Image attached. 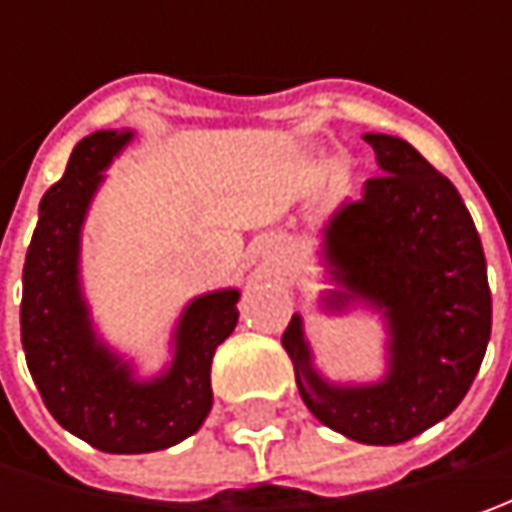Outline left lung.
I'll return each mask as SVG.
<instances>
[{
    "instance_id": "8db88e82",
    "label": "left lung",
    "mask_w": 512,
    "mask_h": 512,
    "mask_svg": "<svg viewBox=\"0 0 512 512\" xmlns=\"http://www.w3.org/2000/svg\"><path fill=\"white\" fill-rule=\"evenodd\" d=\"M384 173L325 230L344 293L384 307L390 373L370 387H330L310 367L299 316L282 333L299 393L330 430L362 444H399L450 416L482 367L490 339V285L482 239L453 182L413 145L367 133Z\"/></svg>"
}]
</instances>
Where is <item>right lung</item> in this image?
Returning a JSON list of instances; mask_svg holds the SVG:
<instances>
[{"label": "right lung", "instance_id": "right-lung-1", "mask_svg": "<svg viewBox=\"0 0 512 512\" xmlns=\"http://www.w3.org/2000/svg\"><path fill=\"white\" fill-rule=\"evenodd\" d=\"M130 133L99 130L70 153L65 176L39 205L22 270V347L50 416L105 453H153L199 430L213 404L210 362L239 322V293H207L187 307L176 359L162 379L136 384L90 333L79 296V227L110 156Z\"/></svg>", "mask_w": 512, "mask_h": 512}]
</instances>
